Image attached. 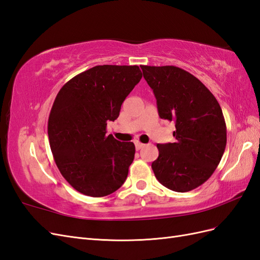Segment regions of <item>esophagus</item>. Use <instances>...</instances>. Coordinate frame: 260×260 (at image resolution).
<instances>
[{"instance_id": "1", "label": "esophagus", "mask_w": 260, "mask_h": 260, "mask_svg": "<svg viewBox=\"0 0 260 260\" xmlns=\"http://www.w3.org/2000/svg\"><path fill=\"white\" fill-rule=\"evenodd\" d=\"M143 146H144V144H143V143H141V142H136V148L138 149V151H139V149L142 148Z\"/></svg>"}]
</instances>
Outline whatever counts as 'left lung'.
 I'll return each instance as SVG.
<instances>
[{"label": "left lung", "mask_w": 260, "mask_h": 260, "mask_svg": "<svg viewBox=\"0 0 260 260\" xmlns=\"http://www.w3.org/2000/svg\"><path fill=\"white\" fill-rule=\"evenodd\" d=\"M161 119L175 121V142L157 144L156 179L175 192H188L211 177L226 144L218 101L198 78L176 66H141Z\"/></svg>", "instance_id": "left-lung-1"}]
</instances>
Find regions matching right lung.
I'll return each mask as SVG.
<instances>
[{"label":"right lung","instance_id":"add662e5","mask_svg":"<svg viewBox=\"0 0 260 260\" xmlns=\"http://www.w3.org/2000/svg\"><path fill=\"white\" fill-rule=\"evenodd\" d=\"M141 78L139 66L100 65L75 76L55 98L48 122L51 151L78 192L102 198L127 179L136 146L106 136V125Z\"/></svg>","mask_w":260,"mask_h":260}]
</instances>
